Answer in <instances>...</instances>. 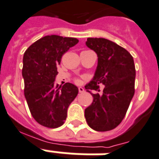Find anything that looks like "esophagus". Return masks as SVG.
I'll return each mask as SVG.
<instances>
[{
    "label": "esophagus",
    "instance_id": "obj_1",
    "mask_svg": "<svg viewBox=\"0 0 159 159\" xmlns=\"http://www.w3.org/2000/svg\"><path fill=\"white\" fill-rule=\"evenodd\" d=\"M78 91H79V93H84L85 92V90H84V88H82V87H79V88H78Z\"/></svg>",
    "mask_w": 159,
    "mask_h": 159
}]
</instances>
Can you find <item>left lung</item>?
<instances>
[{
	"label": "left lung",
	"mask_w": 159,
	"mask_h": 159,
	"mask_svg": "<svg viewBox=\"0 0 159 159\" xmlns=\"http://www.w3.org/2000/svg\"><path fill=\"white\" fill-rule=\"evenodd\" d=\"M87 47L98 55L94 77L85 86L93 97V103L85 109L88 126L98 132L112 130L125 117L134 95L136 71L133 58L128 51L105 38H88ZM104 85L102 94H93L99 84Z\"/></svg>",
	"instance_id": "1"
}]
</instances>
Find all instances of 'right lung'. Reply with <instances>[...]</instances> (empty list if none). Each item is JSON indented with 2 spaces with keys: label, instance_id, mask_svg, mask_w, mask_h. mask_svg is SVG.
<instances>
[{
  "label": "right lung",
  "instance_id": "obj_1",
  "mask_svg": "<svg viewBox=\"0 0 159 159\" xmlns=\"http://www.w3.org/2000/svg\"><path fill=\"white\" fill-rule=\"evenodd\" d=\"M77 43V38L51 35L37 40L24 53L25 98L34 119L44 127L62 125L69 105L78 94V88L72 83L66 82L62 87L55 83L61 57Z\"/></svg>",
  "mask_w": 159,
  "mask_h": 159
}]
</instances>
